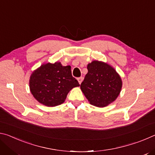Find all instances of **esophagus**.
I'll return each mask as SVG.
<instances>
[{
  "label": "esophagus",
  "instance_id": "obj_1",
  "mask_svg": "<svg viewBox=\"0 0 155 155\" xmlns=\"http://www.w3.org/2000/svg\"><path fill=\"white\" fill-rule=\"evenodd\" d=\"M83 77H80V78H77V80H78V82L79 83V84H81V83H82V81H83Z\"/></svg>",
  "mask_w": 155,
  "mask_h": 155
}]
</instances>
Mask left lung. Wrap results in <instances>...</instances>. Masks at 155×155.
Returning <instances> with one entry per match:
<instances>
[{"instance_id": "obj_1", "label": "left lung", "mask_w": 155, "mask_h": 155, "mask_svg": "<svg viewBox=\"0 0 155 155\" xmlns=\"http://www.w3.org/2000/svg\"><path fill=\"white\" fill-rule=\"evenodd\" d=\"M87 68L88 72L81 84V90L89 103L104 107L114 102L122 87V78L114 68L97 60L88 64Z\"/></svg>"}]
</instances>
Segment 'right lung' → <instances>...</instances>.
Wrapping results in <instances>:
<instances>
[{"mask_svg": "<svg viewBox=\"0 0 155 155\" xmlns=\"http://www.w3.org/2000/svg\"><path fill=\"white\" fill-rule=\"evenodd\" d=\"M79 86L72 77L71 67L64 66L59 61L43 64L30 76L31 93L39 103L46 107L64 103L69 91Z\"/></svg>", "mask_w": 155, "mask_h": 155, "instance_id": "add662e5", "label": "right lung"}]
</instances>
